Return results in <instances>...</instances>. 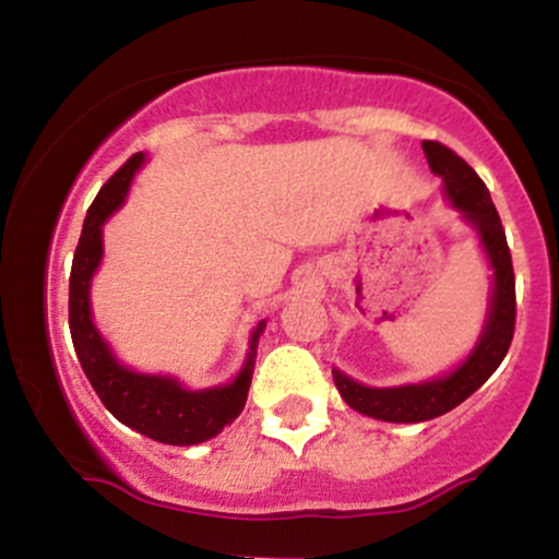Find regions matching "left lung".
<instances>
[{
    "instance_id": "obj_1",
    "label": "left lung",
    "mask_w": 559,
    "mask_h": 559,
    "mask_svg": "<svg viewBox=\"0 0 559 559\" xmlns=\"http://www.w3.org/2000/svg\"><path fill=\"white\" fill-rule=\"evenodd\" d=\"M423 152L431 170L444 181L449 202L478 230V239L493 267V288L489 318H486L476 349L449 376L407 383V386L370 389L333 370L336 389L342 391L344 402L352 409L389 423H423L457 407L489 381L499 362L504 360L512 333H515V273H512L510 247H507L502 221L493 207L489 189L480 181L478 173L441 141H423Z\"/></svg>"
}]
</instances>
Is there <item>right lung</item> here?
<instances>
[{"instance_id":"1","label":"right lung","mask_w":559,"mask_h":559,"mask_svg":"<svg viewBox=\"0 0 559 559\" xmlns=\"http://www.w3.org/2000/svg\"><path fill=\"white\" fill-rule=\"evenodd\" d=\"M141 163H144V155L136 152L102 186L83 221L73 271H70V336H73L83 373L115 418L163 444L191 447L213 439L241 415L249 383H252L254 349H258L260 333L265 331V320H260L252 333V346H249L241 373L226 386L189 391L176 378L133 373L115 360L110 346L92 323L88 286L102 260V226L123 204L133 173L141 168Z\"/></svg>"}]
</instances>
